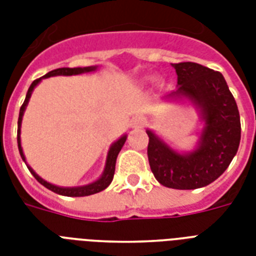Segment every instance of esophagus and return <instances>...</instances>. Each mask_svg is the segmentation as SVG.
<instances>
[{
    "instance_id": "1",
    "label": "esophagus",
    "mask_w": 256,
    "mask_h": 256,
    "mask_svg": "<svg viewBox=\"0 0 256 256\" xmlns=\"http://www.w3.org/2000/svg\"><path fill=\"white\" fill-rule=\"evenodd\" d=\"M142 124V120H136V124Z\"/></svg>"
}]
</instances>
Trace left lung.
Instances as JSON below:
<instances>
[{"mask_svg":"<svg viewBox=\"0 0 256 256\" xmlns=\"http://www.w3.org/2000/svg\"><path fill=\"white\" fill-rule=\"evenodd\" d=\"M178 88L170 96H187L200 108L206 126L199 148L178 154L148 130L150 168L160 184L176 190L207 186L226 171L238 152L240 116L238 106L219 72L195 62L174 65Z\"/></svg>","mask_w":256,"mask_h":256,"instance_id":"obj_1","label":"left lung"}]
</instances>
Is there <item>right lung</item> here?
Masks as SVG:
<instances>
[{"mask_svg": "<svg viewBox=\"0 0 256 256\" xmlns=\"http://www.w3.org/2000/svg\"><path fill=\"white\" fill-rule=\"evenodd\" d=\"M92 70H96L94 66H90V68H61V69H56L49 72L48 74H45L44 77L38 78V80H34L33 84L30 85L29 90H28V94H26V98L24 100V104H22L21 108H20V116H18V132H17V142H18V150H20V154H21V158L25 160V156H24V152H22V148H21V138H20V126H21V120H22V116H24V112H25V108L28 102H29V98L32 96V92H33V88L37 86V84L41 81L42 78H48V77H53V76H73V74H81V73H88V72H92ZM126 142V136L120 138V140H116V144H112V146L110 148V152H108V160H106V168H104V174L100 176L98 180H96L92 184H88V186H82V187H58L54 186L52 183H48L46 180H44L42 178H40L36 172H34L32 168L28 166V168L30 170V172L33 174V176L37 179L38 182L44 184L46 188H49V190L54 191V192H57L60 195H65V196H88V195H92L96 194V192H100V191L104 190L106 187L112 183V178H114V171H116V156L120 154V148Z\"/></svg>", "mask_w": 256, "mask_h": 256, "instance_id": "right-lung-1", "label": "right lung"}]
</instances>
